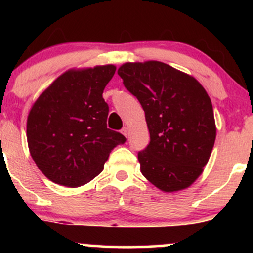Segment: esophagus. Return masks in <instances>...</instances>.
Returning <instances> with one entry per match:
<instances>
[{
  "instance_id": "1",
  "label": "esophagus",
  "mask_w": 253,
  "mask_h": 253,
  "mask_svg": "<svg viewBox=\"0 0 253 253\" xmlns=\"http://www.w3.org/2000/svg\"><path fill=\"white\" fill-rule=\"evenodd\" d=\"M121 133H123L125 136H127V134H128V128H127V127H123V129H121Z\"/></svg>"
}]
</instances>
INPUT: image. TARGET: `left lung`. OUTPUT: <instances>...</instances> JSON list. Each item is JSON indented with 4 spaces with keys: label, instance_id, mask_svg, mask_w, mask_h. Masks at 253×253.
<instances>
[{
    "label": "left lung",
    "instance_id": "1",
    "mask_svg": "<svg viewBox=\"0 0 253 253\" xmlns=\"http://www.w3.org/2000/svg\"><path fill=\"white\" fill-rule=\"evenodd\" d=\"M118 75L145 112L150 144L140 171L158 189H185L202 173L216 136L213 106L194 77L162 62L126 63Z\"/></svg>",
    "mask_w": 253,
    "mask_h": 253
}]
</instances>
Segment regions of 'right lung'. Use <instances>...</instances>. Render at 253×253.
Instances as JSON below:
<instances>
[{
  "label": "right lung",
  "instance_id": "add662e5",
  "mask_svg": "<svg viewBox=\"0 0 253 253\" xmlns=\"http://www.w3.org/2000/svg\"><path fill=\"white\" fill-rule=\"evenodd\" d=\"M114 65L69 70L34 102L27 119L33 161L52 182L76 188L103 170L110 151L124 144L121 133L107 128L109 107L102 94Z\"/></svg>",
  "mask_w": 253,
  "mask_h": 253
}]
</instances>
